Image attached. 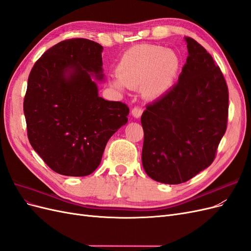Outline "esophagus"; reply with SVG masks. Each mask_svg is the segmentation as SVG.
Segmentation results:
<instances>
[{
	"label": "esophagus",
	"mask_w": 251,
	"mask_h": 251,
	"mask_svg": "<svg viewBox=\"0 0 251 251\" xmlns=\"http://www.w3.org/2000/svg\"><path fill=\"white\" fill-rule=\"evenodd\" d=\"M142 109L141 108H139V107H135L133 110H132V115L134 116V117H136V118H139L140 116H141V114H142Z\"/></svg>",
	"instance_id": "esophagus-1"
}]
</instances>
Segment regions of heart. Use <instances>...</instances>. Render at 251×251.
<instances>
[{
  "label": "heart",
  "instance_id": "heart-1",
  "mask_svg": "<svg viewBox=\"0 0 251 251\" xmlns=\"http://www.w3.org/2000/svg\"><path fill=\"white\" fill-rule=\"evenodd\" d=\"M179 70V58L173 51L154 45H143L128 50L117 66L113 85L123 90L143 86L148 97H158L173 86Z\"/></svg>",
  "mask_w": 251,
  "mask_h": 251
}]
</instances>
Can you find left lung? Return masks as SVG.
<instances>
[{
  "label": "left lung",
  "instance_id": "1",
  "mask_svg": "<svg viewBox=\"0 0 251 251\" xmlns=\"http://www.w3.org/2000/svg\"><path fill=\"white\" fill-rule=\"evenodd\" d=\"M188 56L178 82L142 113V165L148 176L180 184L216 158L228 117V88L214 58L185 37Z\"/></svg>",
  "mask_w": 251,
  "mask_h": 251
}]
</instances>
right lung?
Listing matches in <instances>:
<instances>
[{
	"instance_id": "obj_1",
	"label": "right lung",
	"mask_w": 251,
	"mask_h": 251,
	"mask_svg": "<svg viewBox=\"0 0 251 251\" xmlns=\"http://www.w3.org/2000/svg\"><path fill=\"white\" fill-rule=\"evenodd\" d=\"M101 45L71 39L48 49L29 74L24 98L28 139L49 168L82 177L100 164L108 140L127 123V105L98 96Z\"/></svg>"
}]
</instances>
